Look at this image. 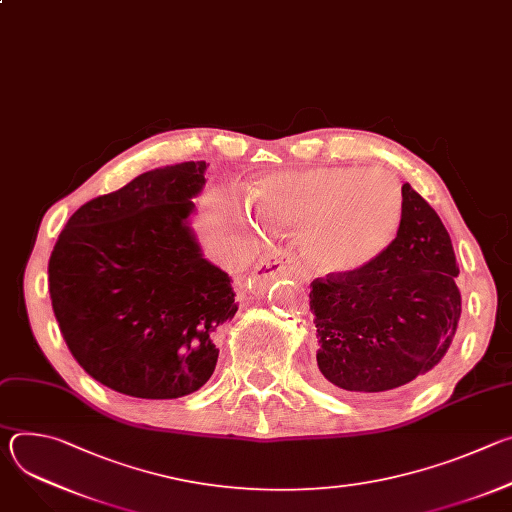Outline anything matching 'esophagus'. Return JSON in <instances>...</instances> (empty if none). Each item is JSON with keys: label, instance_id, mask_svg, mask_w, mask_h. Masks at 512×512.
<instances>
[{"label": "esophagus", "instance_id": "1", "mask_svg": "<svg viewBox=\"0 0 512 512\" xmlns=\"http://www.w3.org/2000/svg\"><path fill=\"white\" fill-rule=\"evenodd\" d=\"M289 275V267L285 265V261L279 257V253H271L265 255L255 269L249 275V281L253 285V289H265V285H269L271 281Z\"/></svg>", "mask_w": 512, "mask_h": 512}]
</instances>
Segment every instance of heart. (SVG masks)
<instances>
[{"instance_id":"1","label":"heart","mask_w":512,"mask_h":512,"mask_svg":"<svg viewBox=\"0 0 512 512\" xmlns=\"http://www.w3.org/2000/svg\"><path fill=\"white\" fill-rule=\"evenodd\" d=\"M259 223L298 231L302 261L320 275L344 277L373 265L395 241L403 192L381 168H314L259 178L251 190Z\"/></svg>"}]
</instances>
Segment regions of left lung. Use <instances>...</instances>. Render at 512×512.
<instances>
[{
	"instance_id": "8db88e82",
	"label": "left lung",
	"mask_w": 512,
	"mask_h": 512,
	"mask_svg": "<svg viewBox=\"0 0 512 512\" xmlns=\"http://www.w3.org/2000/svg\"><path fill=\"white\" fill-rule=\"evenodd\" d=\"M401 192L403 216L391 247L354 275L312 283L318 379L326 387H403L427 375L456 334L462 298L452 239L409 184Z\"/></svg>"
}]
</instances>
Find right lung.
Segmentation results:
<instances>
[{
    "label": "right lung",
    "mask_w": 512,
    "mask_h": 512,
    "mask_svg": "<svg viewBox=\"0 0 512 512\" xmlns=\"http://www.w3.org/2000/svg\"><path fill=\"white\" fill-rule=\"evenodd\" d=\"M206 162L139 174L68 218L48 261L68 350L101 385L176 399L214 373L216 334L239 304L229 273L204 259L192 202Z\"/></svg>",
    "instance_id": "add662e5"
}]
</instances>
